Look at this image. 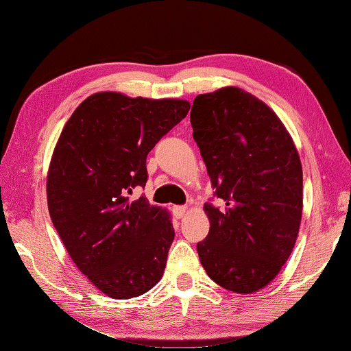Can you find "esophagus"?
<instances>
[{
    "mask_svg": "<svg viewBox=\"0 0 351 351\" xmlns=\"http://www.w3.org/2000/svg\"><path fill=\"white\" fill-rule=\"evenodd\" d=\"M172 213H174V216L177 219H183L186 214V206H174L172 208Z\"/></svg>",
    "mask_w": 351,
    "mask_h": 351,
    "instance_id": "1",
    "label": "esophagus"
}]
</instances>
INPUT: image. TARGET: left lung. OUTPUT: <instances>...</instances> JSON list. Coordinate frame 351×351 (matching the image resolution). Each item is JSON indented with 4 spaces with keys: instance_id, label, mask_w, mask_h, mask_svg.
<instances>
[{
    "instance_id": "left-lung-1",
    "label": "left lung",
    "mask_w": 351,
    "mask_h": 351,
    "mask_svg": "<svg viewBox=\"0 0 351 351\" xmlns=\"http://www.w3.org/2000/svg\"><path fill=\"white\" fill-rule=\"evenodd\" d=\"M193 137L214 197L210 232L197 243L206 274L239 294L267 287L296 243L302 219V165L274 110L236 86L195 97Z\"/></svg>"
}]
</instances>
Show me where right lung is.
<instances>
[{
    "label": "right lung",
    "mask_w": 351,
    "mask_h": 351,
    "mask_svg": "<svg viewBox=\"0 0 351 351\" xmlns=\"http://www.w3.org/2000/svg\"><path fill=\"white\" fill-rule=\"evenodd\" d=\"M189 108L176 98L97 92L55 145L49 214L77 268L109 298H137L162 279L174 241L171 214L129 194L146 185L147 154Z\"/></svg>",
    "instance_id": "1"
}]
</instances>
